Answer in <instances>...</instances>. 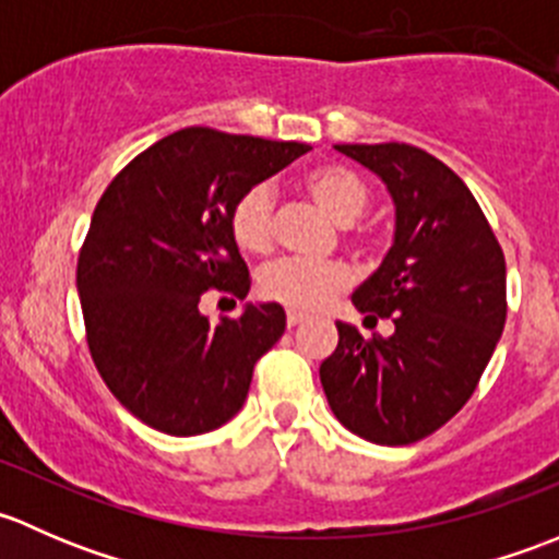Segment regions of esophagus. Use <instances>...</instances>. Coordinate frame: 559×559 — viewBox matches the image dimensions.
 Wrapping results in <instances>:
<instances>
[{
  "mask_svg": "<svg viewBox=\"0 0 559 559\" xmlns=\"http://www.w3.org/2000/svg\"><path fill=\"white\" fill-rule=\"evenodd\" d=\"M302 321H306V313H300V311H286V324H289V326L302 324Z\"/></svg>",
  "mask_w": 559,
  "mask_h": 559,
  "instance_id": "obj_1",
  "label": "esophagus"
}]
</instances>
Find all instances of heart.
<instances>
[{"instance_id": "obj_1", "label": "heart", "mask_w": 559, "mask_h": 559, "mask_svg": "<svg viewBox=\"0 0 559 559\" xmlns=\"http://www.w3.org/2000/svg\"><path fill=\"white\" fill-rule=\"evenodd\" d=\"M302 189L335 222L352 224L370 202L368 183L346 165H319L306 173ZM229 229L243 251L264 253L273 246V191L257 183L238 197L229 213ZM348 286L346 264L337 259L284 257L262 270L259 289L267 300L295 311H316Z\"/></svg>"}]
</instances>
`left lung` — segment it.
<instances>
[{
	"mask_svg": "<svg viewBox=\"0 0 559 559\" xmlns=\"http://www.w3.org/2000/svg\"><path fill=\"white\" fill-rule=\"evenodd\" d=\"M384 180L394 240L352 295L389 337L337 321L321 362L326 403L346 430L381 447L416 443L471 400L506 324V259L476 197L441 159L405 143L335 145Z\"/></svg>",
	"mask_w": 559,
	"mask_h": 559,
	"instance_id": "8db88e82",
	"label": "left lung"
}]
</instances>
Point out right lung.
Listing matches in <instances>:
<instances>
[{"instance_id":"right-lung-1","label":"right lung","mask_w":559,"mask_h":559,"mask_svg":"<svg viewBox=\"0 0 559 559\" xmlns=\"http://www.w3.org/2000/svg\"><path fill=\"white\" fill-rule=\"evenodd\" d=\"M306 143L189 127L134 156L97 202L78 257L86 341L118 403L167 436L227 425L253 365L278 343V302H246L211 324L207 289L246 300L248 267L229 229L238 197L284 170Z\"/></svg>"}]
</instances>
